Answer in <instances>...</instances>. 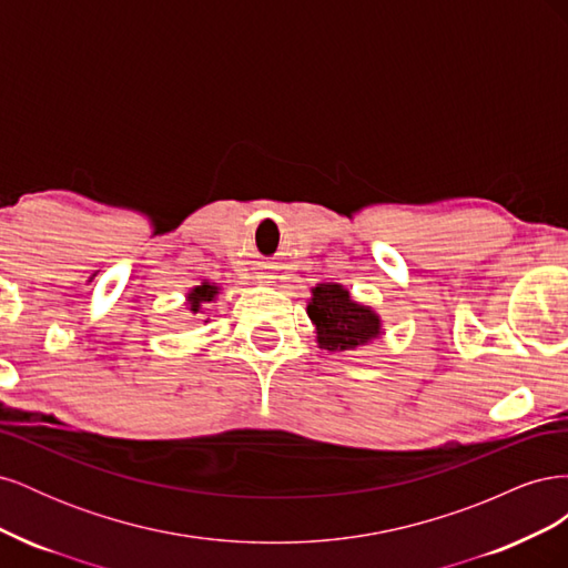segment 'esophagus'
<instances>
[{
	"instance_id": "1",
	"label": "esophagus",
	"mask_w": 568,
	"mask_h": 568,
	"mask_svg": "<svg viewBox=\"0 0 568 568\" xmlns=\"http://www.w3.org/2000/svg\"><path fill=\"white\" fill-rule=\"evenodd\" d=\"M261 280H270V277H267V274H261Z\"/></svg>"
}]
</instances>
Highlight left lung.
<instances>
[{
  "mask_svg": "<svg viewBox=\"0 0 568 568\" xmlns=\"http://www.w3.org/2000/svg\"><path fill=\"white\" fill-rule=\"evenodd\" d=\"M307 317L317 329V346L329 353L355 351L382 336L379 315L369 305L355 303L351 291L334 282H324L313 288Z\"/></svg>",
  "mask_w": 568,
  "mask_h": 568,
  "instance_id": "1",
  "label": "left lung"
}]
</instances>
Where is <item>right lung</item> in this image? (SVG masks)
<instances>
[{"instance_id":"add662e5","label":"right lung","mask_w":568,"mask_h":568,"mask_svg":"<svg viewBox=\"0 0 568 568\" xmlns=\"http://www.w3.org/2000/svg\"><path fill=\"white\" fill-rule=\"evenodd\" d=\"M217 294H220V286H217V284H213V282H201L199 286H194V288L186 294L189 311H192L194 315H196V313H203V311H209V305L217 298ZM205 322H209V320H205Z\"/></svg>"}]
</instances>
